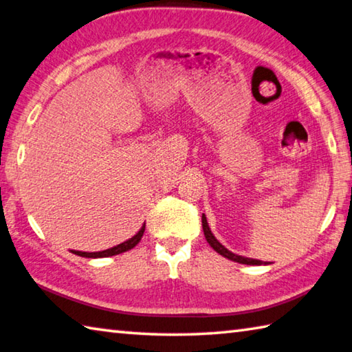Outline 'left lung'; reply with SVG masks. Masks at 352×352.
I'll use <instances>...</instances> for the list:
<instances>
[{
  "label": "left lung",
  "mask_w": 352,
  "mask_h": 352,
  "mask_svg": "<svg viewBox=\"0 0 352 352\" xmlns=\"http://www.w3.org/2000/svg\"><path fill=\"white\" fill-rule=\"evenodd\" d=\"M201 225H203L204 237H206V240H208V243L210 245V248H212L215 252H219L220 255H223V257H226V258L232 260V261H237V263H241V265H257V266H260V265H267L266 261H261V260H257V258L243 257V255L234 254V252L229 251V249H226L225 246H223L221 243L214 237V234L210 232L209 225H208V220H206V217H204V214L201 215Z\"/></svg>",
  "instance_id": "left-lung-1"
}]
</instances>
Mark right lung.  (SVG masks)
I'll list each match as a JSON object with an SVG mask.
<instances>
[{
	"mask_svg": "<svg viewBox=\"0 0 352 352\" xmlns=\"http://www.w3.org/2000/svg\"><path fill=\"white\" fill-rule=\"evenodd\" d=\"M144 228H146V225H143L142 229H140V231L135 235H133L132 239L126 240L123 243H120V245L113 246L111 249H106V251H98V252H81V251H76L75 254L80 255V257H86V258H103V257H112V255H118L121 252H126V251H129V249L135 248L138 245V241L142 240L143 234H144Z\"/></svg>",
	"mask_w": 352,
	"mask_h": 352,
	"instance_id": "right-lung-1",
	"label": "right lung"
}]
</instances>
